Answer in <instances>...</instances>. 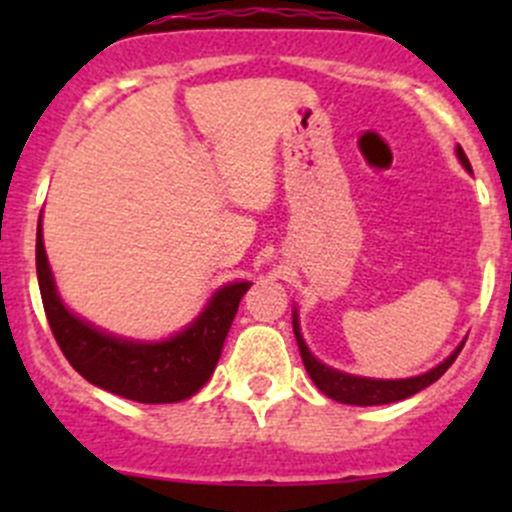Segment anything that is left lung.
<instances>
[{
	"mask_svg": "<svg viewBox=\"0 0 512 512\" xmlns=\"http://www.w3.org/2000/svg\"><path fill=\"white\" fill-rule=\"evenodd\" d=\"M456 156L461 160L463 168H466L468 173H473L471 163H468L466 153H463L461 146H456ZM292 327H294V337H297L299 354H302L304 369H307L309 379L314 381V386H317L324 396H329V399L339 401V404H349V406H381V404H394V401L409 399V396L418 394V391H423L426 386H431L433 381L441 379V376L446 374L448 366H451L453 361H456V356L461 354L463 344H466V339H463V342L458 344V347L453 349L441 364L423 371V374L418 376H409V379H371V376L347 374V371H339L334 369V366H327L324 361H319L317 356L309 352L307 342H304L302 337V329H299L297 307H294L292 312Z\"/></svg>",
	"mask_w": 512,
	"mask_h": 512,
	"instance_id": "obj_1",
	"label": "left lung"
}]
</instances>
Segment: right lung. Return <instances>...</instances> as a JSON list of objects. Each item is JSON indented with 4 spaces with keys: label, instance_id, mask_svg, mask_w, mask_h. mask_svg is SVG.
I'll return each instance as SVG.
<instances>
[{
    "label": "right lung",
    "instance_id": "add662e5",
    "mask_svg": "<svg viewBox=\"0 0 512 512\" xmlns=\"http://www.w3.org/2000/svg\"><path fill=\"white\" fill-rule=\"evenodd\" d=\"M36 277L49 327L69 364L98 389L138 404H178L208 384L242 294L252 285L227 282L215 289L203 312L173 337L156 342L118 337L64 304L44 250L41 215L36 227Z\"/></svg>",
    "mask_w": 512,
    "mask_h": 512
}]
</instances>
